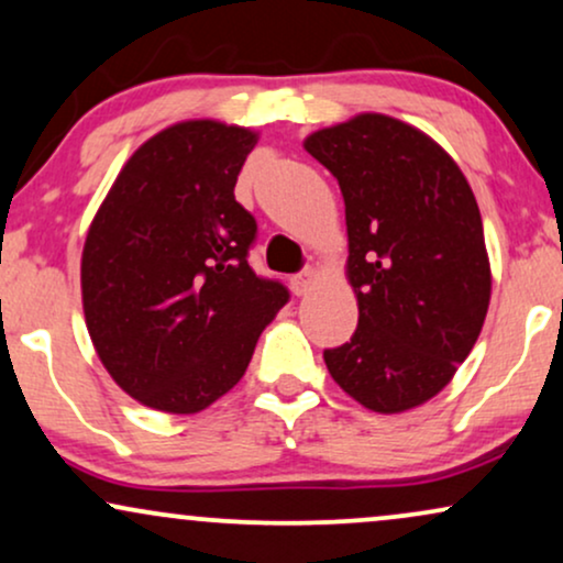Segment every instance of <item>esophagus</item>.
Segmentation results:
<instances>
[{"label": "esophagus", "mask_w": 563, "mask_h": 563, "mask_svg": "<svg viewBox=\"0 0 563 563\" xmlns=\"http://www.w3.org/2000/svg\"><path fill=\"white\" fill-rule=\"evenodd\" d=\"M317 283V273L314 269H303V273H298L290 277V288H294L296 296H306L311 294V288H314Z\"/></svg>", "instance_id": "34e87169"}]
</instances>
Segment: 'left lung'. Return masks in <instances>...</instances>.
<instances>
[{"instance_id": "left-lung-1", "label": "left lung", "mask_w": 563, "mask_h": 563, "mask_svg": "<svg viewBox=\"0 0 563 563\" xmlns=\"http://www.w3.org/2000/svg\"><path fill=\"white\" fill-rule=\"evenodd\" d=\"M345 199L351 343L324 351L332 379L374 412H405L452 382L486 322L490 265L478 202L452 155L384 113L303 140Z\"/></svg>"}]
</instances>
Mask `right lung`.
<instances>
[{"mask_svg":"<svg viewBox=\"0 0 563 563\" xmlns=\"http://www.w3.org/2000/svg\"><path fill=\"white\" fill-rule=\"evenodd\" d=\"M260 134L170 124L119 170L82 246V311L111 379L191 416L239 384L288 290L249 267L257 220L233 197Z\"/></svg>","mask_w":563,"mask_h":563,"instance_id":"add662e5","label":"right lung"}]
</instances>
